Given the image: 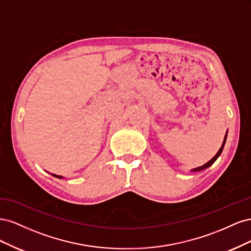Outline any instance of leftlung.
<instances>
[{"label": "left lung", "mask_w": 251, "mask_h": 251, "mask_svg": "<svg viewBox=\"0 0 251 251\" xmlns=\"http://www.w3.org/2000/svg\"><path fill=\"white\" fill-rule=\"evenodd\" d=\"M226 137H227V132H226V135H225V137H224V141H223V144H222V147L220 148V150L218 151V153L216 154V156L212 158V159H210V160L207 162V163H205L204 165H202V166H199V168H197V169H194V170H192V172H199V171H202V170H205V169H207V168H209V166L214 163L217 159H218V157L221 155V153H222V151H223V149H224V144H225V141H226Z\"/></svg>", "instance_id": "left-lung-1"}]
</instances>
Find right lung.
Listing matches in <instances>:
<instances>
[{
    "instance_id": "add662e5",
    "label": "right lung",
    "mask_w": 251,
    "mask_h": 251,
    "mask_svg": "<svg viewBox=\"0 0 251 251\" xmlns=\"http://www.w3.org/2000/svg\"><path fill=\"white\" fill-rule=\"evenodd\" d=\"M52 176H53V177H56V178H59V179L63 178L62 176H57V175H54V174H52Z\"/></svg>"
}]
</instances>
